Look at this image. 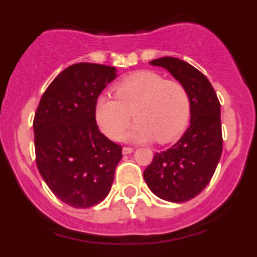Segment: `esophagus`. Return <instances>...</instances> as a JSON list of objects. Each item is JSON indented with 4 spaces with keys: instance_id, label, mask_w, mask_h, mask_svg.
<instances>
[{
    "instance_id": "esophagus-1",
    "label": "esophagus",
    "mask_w": 257,
    "mask_h": 257,
    "mask_svg": "<svg viewBox=\"0 0 257 257\" xmlns=\"http://www.w3.org/2000/svg\"><path fill=\"white\" fill-rule=\"evenodd\" d=\"M121 153H123V155H128V154H131V153H133V148L124 147L123 149H121Z\"/></svg>"
}]
</instances>
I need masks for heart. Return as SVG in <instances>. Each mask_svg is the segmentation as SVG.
I'll return each mask as SVG.
<instances>
[{
  "mask_svg": "<svg viewBox=\"0 0 257 257\" xmlns=\"http://www.w3.org/2000/svg\"><path fill=\"white\" fill-rule=\"evenodd\" d=\"M115 97L103 94L95 102L98 125L110 139L120 136L134 114L137 120L124 141L168 143L183 133L190 116L186 88L155 72L142 71L120 80Z\"/></svg>",
  "mask_w": 257,
  "mask_h": 257,
  "instance_id": "obj_1",
  "label": "heart"
}]
</instances>
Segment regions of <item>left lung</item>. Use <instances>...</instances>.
<instances>
[{
  "label": "left lung",
  "instance_id": "left-lung-1",
  "mask_svg": "<svg viewBox=\"0 0 257 257\" xmlns=\"http://www.w3.org/2000/svg\"><path fill=\"white\" fill-rule=\"evenodd\" d=\"M149 63L165 68L186 88L190 97V126L172 148L155 153L143 177L158 198L184 203L205 189L221 157L220 102L209 79L185 61L163 57Z\"/></svg>",
  "mask_w": 257,
  "mask_h": 257
}]
</instances>
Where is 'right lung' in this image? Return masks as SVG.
I'll return each mask as SVG.
<instances>
[{
	"label": "right lung",
	"instance_id": "obj_1",
	"mask_svg": "<svg viewBox=\"0 0 257 257\" xmlns=\"http://www.w3.org/2000/svg\"><path fill=\"white\" fill-rule=\"evenodd\" d=\"M114 67L77 63L48 85L33 120L36 163L52 193L87 209L109 194L121 147L98 129L95 102L115 79Z\"/></svg>",
	"mask_w": 257,
	"mask_h": 257
}]
</instances>
